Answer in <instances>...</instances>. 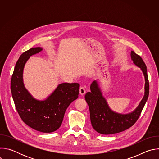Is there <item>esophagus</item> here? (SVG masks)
Wrapping results in <instances>:
<instances>
[{"instance_id":"obj_1","label":"esophagus","mask_w":159,"mask_h":159,"mask_svg":"<svg viewBox=\"0 0 159 159\" xmlns=\"http://www.w3.org/2000/svg\"><path fill=\"white\" fill-rule=\"evenodd\" d=\"M79 94L81 95V96H83L85 94V89L84 87H80L79 89Z\"/></svg>"}]
</instances>
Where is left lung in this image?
<instances>
[{"mask_svg":"<svg viewBox=\"0 0 159 159\" xmlns=\"http://www.w3.org/2000/svg\"><path fill=\"white\" fill-rule=\"evenodd\" d=\"M131 58L133 63L139 67L145 78V93L139 106L132 112L122 114L111 109L98 80L90 85V92L86 93L85 99L89 106L90 122L93 128L99 133L111 134L123 131L132 126L139 119L141 112L148 99L149 83L147 74V66L142 58L133 51L131 52Z\"/></svg>","mask_w":159,"mask_h":159,"instance_id":"1","label":"left lung"}]
</instances>
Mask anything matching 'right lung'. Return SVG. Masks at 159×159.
<instances>
[{
  "mask_svg": "<svg viewBox=\"0 0 159 159\" xmlns=\"http://www.w3.org/2000/svg\"><path fill=\"white\" fill-rule=\"evenodd\" d=\"M43 50L32 48L18 59L11 82V90L15 106L22 120L33 129L43 133H52L61 126L66 109L78 98V83L59 84L47 98H34L25 87L23 81L25 66L31 56Z\"/></svg>",
  "mask_w": 159,
  "mask_h": 159,
  "instance_id": "add662e5",
  "label": "right lung"
}]
</instances>
